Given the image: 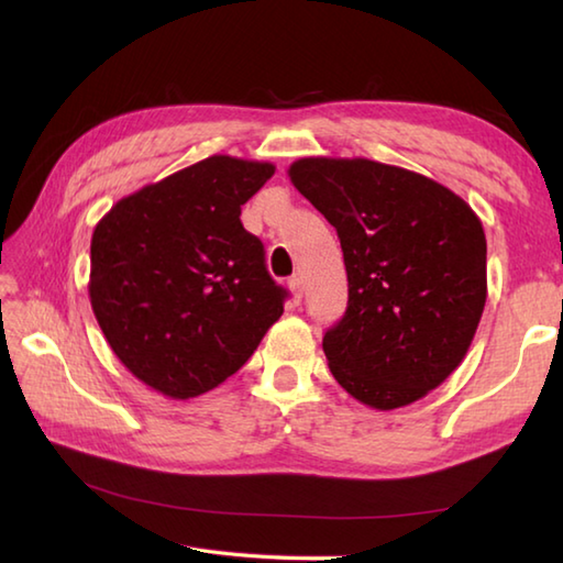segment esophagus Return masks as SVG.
Wrapping results in <instances>:
<instances>
[{
  "instance_id": "esophagus-1",
  "label": "esophagus",
  "mask_w": 563,
  "mask_h": 563,
  "mask_svg": "<svg viewBox=\"0 0 563 563\" xmlns=\"http://www.w3.org/2000/svg\"><path fill=\"white\" fill-rule=\"evenodd\" d=\"M288 288H290V292H292V297L297 302L302 300V295H305V280L300 278V275H292V278L288 280Z\"/></svg>"
}]
</instances>
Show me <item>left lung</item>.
Wrapping results in <instances>:
<instances>
[{
  "label": "left lung",
  "mask_w": 563,
  "mask_h": 563,
  "mask_svg": "<svg viewBox=\"0 0 563 563\" xmlns=\"http://www.w3.org/2000/svg\"><path fill=\"white\" fill-rule=\"evenodd\" d=\"M292 186L336 227L349 309L324 333L331 375L391 411L423 399L464 361L486 305V234L448 186L365 157H305Z\"/></svg>",
  "instance_id": "1"
}]
</instances>
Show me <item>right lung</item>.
Returning <instances> with one entry per match:
<instances>
[{
    "label": "right lung",
    "instance_id": "obj_1",
    "mask_svg": "<svg viewBox=\"0 0 563 563\" xmlns=\"http://www.w3.org/2000/svg\"><path fill=\"white\" fill-rule=\"evenodd\" d=\"M275 174L230 154L121 198L93 227L89 300L128 373L169 399H194L242 367L280 319L242 206Z\"/></svg>",
    "mask_w": 563,
    "mask_h": 563
}]
</instances>
